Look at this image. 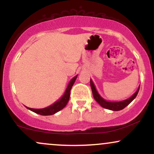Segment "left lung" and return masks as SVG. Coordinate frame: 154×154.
Listing matches in <instances>:
<instances>
[{
    "label": "left lung",
    "instance_id": "obj_1",
    "mask_svg": "<svg viewBox=\"0 0 154 154\" xmlns=\"http://www.w3.org/2000/svg\"><path fill=\"white\" fill-rule=\"evenodd\" d=\"M91 86L92 92H93V97H94L95 100L98 102V103L102 107L104 108V109H109V110L111 111H120L122 109H125L127 106H128L131 102L135 98V97L137 96V93L139 92L140 86L137 88V91L134 93L133 95H132L131 97L128 98V99H125L124 100H121V101H109V100H105L104 98H102L100 96V95L98 93V92L97 91L96 88H95V86L93 83V80L91 79Z\"/></svg>",
    "mask_w": 154,
    "mask_h": 154
}]
</instances>
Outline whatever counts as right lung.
Wrapping results in <instances>:
<instances>
[{
    "mask_svg": "<svg viewBox=\"0 0 154 154\" xmlns=\"http://www.w3.org/2000/svg\"><path fill=\"white\" fill-rule=\"evenodd\" d=\"M77 76L76 75L75 77H74L71 80H70L68 86H67L66 91H65L64 93L59 100H56L55 103L51 104L49 106L43 108V109H32V108L26 107L28 109L33 111V112L36 113V114H40V115L43 116H48V115H53V114H56L58 111H61V109H63V108L66 106L67 103H68L69 100V96H70V91H71L72 86H73L74 83H75L76 79H77Z\"/></svg>",
    "mask_w": 154,
    "mask_h": 154,
    "instance_id": "right-lung-1",
    "label": "right lung"
}]
</instances>
